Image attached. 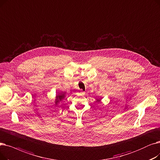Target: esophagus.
I'll list each match as a JSON object with an SVG mask.
<instances>
[{"label":"esophagus","mask_w":160,"mask_h":160,"mask_svg":"<svg viewBox=\"0 0 160 160\" xmlns=\"http://www.w3.org/2000/svg\"><path fill=\"white\" fill-rule=\"evenodd\" d=\"M80 94H84V92H82V90H81V92H80Z\"/></svg>","instance_id":"1"}]
</instances>
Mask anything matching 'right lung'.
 Returning a JSON list of instances; mask_svg holds the SVG:
<instances>
[{
    "instance_id": "add662e5",
    "label": "right lung",
    "mask_w": 160,
    "mask_h": 160,
    "mask_svg": "<svg viewBox=\"0 0 160 160\" xmlns=\"http://www.w3.org/2000/svg\"><path fill=\"white\" fill-rule=\"evenodd\" d=\"M65 94H66V92H61V93H59L58 94H57L56 96V99H55V104H56V105H57V103L59 102L62 101L63 99L65 98Z\"/></svg>"
}]
</instances>
